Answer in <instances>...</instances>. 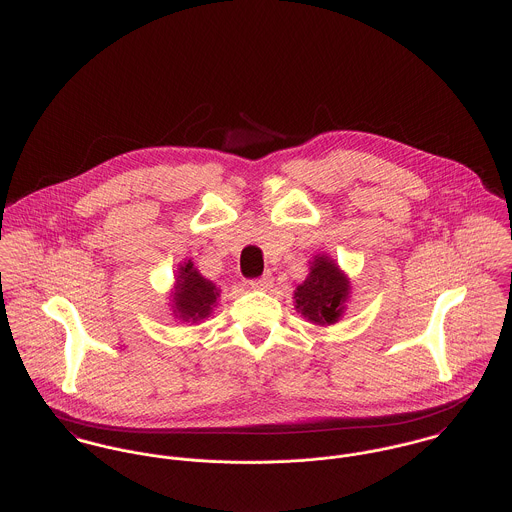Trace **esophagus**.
Instances as JSON below:
<instances>
[{
    "label": "esophagus",
    "mask_w": 512,
    "mask_h": 512,
    "mask_svg": "<svg viewBox=\"0 0 512 512\" xmlns=\"http://www.w3.org/2000/svg\"><path fill=\"white\" fill-rule=\"evenodd\" d=\"M249 285H251L253 289H269V287L273 285V275L267 271V273L261 275L259 279H253Z\"/></svg>",
    "instance_id": "obj_1"
}]
</instances>
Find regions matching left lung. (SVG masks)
<instances>
[{"mask_svg":"<svg viewBox=\"0 0 512 512\" xmlns=\"http://www.w3.org/2000/svg\"><path fill=\"white\" fill-rule=\"evenodd\" d=\"M350 295V281L338 265L326 257L316 255L310 273L303 285L295 291V308L314 324H334L344 310Z\"/></svg>","mask_w":512,"mask_h":512,"instance_id":"1","label":"left lung"}]
</instances>
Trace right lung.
Wrapping results in <instances>:
<instances>
[{"label":"right lung","instance_id":"add662e5","mask_svg":"<svg viewBox=\"0 0 512 512\" xmlns=\"http://www.w3.org/2000/svg\"><path fill=\"white\" fill-rule=\"evenodd\" d=\"M219 297L217 287L204 279L192 261L180 265L172 293L174 316L184 322H198L211 314Z\"/></svg>","mask_w":512,"mask_h":512}]
</instances>
